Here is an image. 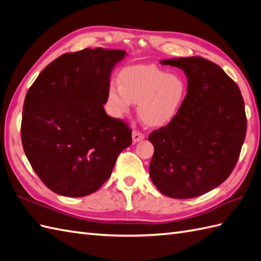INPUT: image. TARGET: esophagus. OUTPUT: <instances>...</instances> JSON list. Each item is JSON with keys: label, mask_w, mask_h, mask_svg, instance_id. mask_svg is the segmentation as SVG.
Returning <instances> with one entry per match:
<instances>
[{"label": "esophagus", "mask_w": 261, "mask_h": 261, "mask_svg": "<svg viewBox=\"0 0 261 261\" xmlns=\"http://www.w3.org/2000/svg\"><path fill=\"white\" fill-rule=\"evenodd\" d=\"M144 134L138 130H133V134H132V138H133V142L137 143V142H141L142 140H144Z\"/></svg>", "instance_id": "esophagus-1"}]
</instances>
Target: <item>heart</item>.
Here are the masks:
<instances>
[{
  "label": "heart",
  "mask_w": 261,
  "mask_h": 261,
  "mask_svg": "<svg viewBox=\"0 0 261 261\" xmlns=\"http://www.w3.org/2000/svg\"><path fill=\"white\" fill-rule=\"evenodd\" d=\"M187 90V84L178 74L156 66H134L120 72L119 84H109L107 100L117 117L128 114L133 103H137L138 116L144 123L159 128L177 117Z\"/></svg>",
  "instance_id": "1"
}]
</instances>
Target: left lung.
I'll use <instances>...</instances> for the list:
<instances>
[{
    "label": "left lung",
    "instance_id": "left-lung-1",
    "mask_svg": "<svg viewBox=\"0 0 261 261\" xmlns=\"http://www.w3.org/2000/svg\"><path fill=\"white\" fill-rule=\"evenodd\" d=\"M161 63L182 69L188 94L177 117L148 136L154 146L149 176L166 196L195 198L224 182L238 162L247 132L244 98L238 85L204 58Z\"/></svg>",
    "mask_w": 261,
    "mask_h": 261
}]
</instances>
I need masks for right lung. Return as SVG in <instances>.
I'll list each match as a JSON object with an SVG mask.
<instances>
[{"label": "right lung", "mask_w": 261, "mask_h": 261, "mask_svg": "<svg viewBox=\"0 0 261 261\" xmlns=\"http://www.w3.org/2000/svg\"><path fill=\"white\" fill-rule=\"evenodd\" d=\"M124 50L84 49L57 58L29 88L21 138L32 169L57 194L96 192L112 174L132 130L103 109L116 63Z\"/></svg>", "instance_id": "1"}]
</instances>
